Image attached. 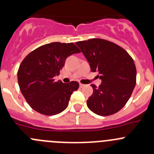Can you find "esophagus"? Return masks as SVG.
Instances as JSON below:
<instances>
[{
  "instance_id": "34e87169",
  "label": "esophagus",
  "mask_w": 154,
  "mask_h": 154,
  "mask_svg": "<svg viewBox=\"0 0 154 154\" xmlns=\"http://www.w3.org/2000/svg\"><path fill=\"white\" fill-rule=\"evenodd\" d=\"M85 86H86V85H85V84H83V83H80V88H83V87H84Z\"/></svg>"
}]
</instances>
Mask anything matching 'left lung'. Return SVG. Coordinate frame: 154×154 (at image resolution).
Wrapping results in <instances>:
<instances>
[{
    "mask_svg": "<svg viewBox=\"0 0 154 154\" xmlns=\"http://www.w3.org/2000/svg\"><path fill=\"white\" fill-rule=\"evenodd\" d=\"M76 45L89 63L91 71H97L102 80L99 87L91 85L93 94L87 100L88 109L101 116L118 112L125 106L136 86L133 58L124 48L102 38H90Z\"/></svg>",
    "mask_w": 154,
    "mask_h": 154,
    "instance_id": "8db88e82",
    "label": "left lung"
}]
</instances>
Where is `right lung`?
<instances>
[{
	"label": "right lung",
	"mask_w": 154,
	"mask_h": 154,
	"mask_svg": "<svg viewBox=\"0 0 154 154\" xmlns=\"http://www.w3.org/2000/svg\"><path fill=\"white\" fill-rule=\"evenodd\" d=\"M80 53L74 43L52 42L31 51L18 70V82L26 101L35 111L45 116H54L67 108L78 82L63 83L55 81L66 58Z\"/></svg>",
	"instance_id": "1"
}]
</instances>
